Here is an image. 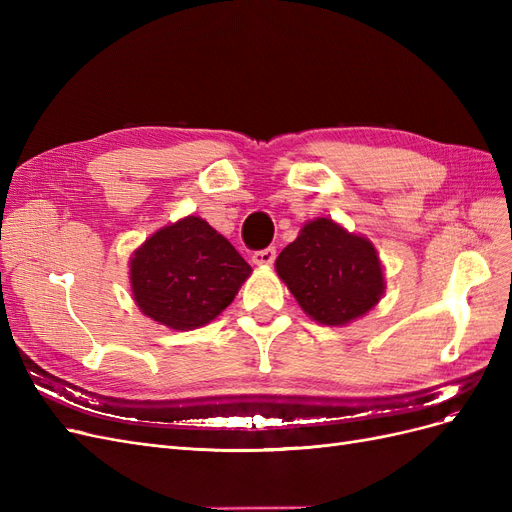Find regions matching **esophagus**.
<instances>
[{"label":"esophagus","instance_id":"1","mask_svg":"<svg viewBox=\"0 0 512 512\" xmlns=\"http://www.w3.org/2000/svg\"><path fill=\"white\" fill-rule=\"evenodd\" d=\"M273 260H275V247H265V250H258L252 256V262L258 267H269L273 265Z\"/></svg>","mask_w":512,"mask_h":512}]
</instances>
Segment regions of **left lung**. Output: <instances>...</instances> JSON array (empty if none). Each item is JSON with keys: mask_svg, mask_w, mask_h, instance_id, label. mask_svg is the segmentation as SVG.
<instances>
[{"mask_svg": "<svg viewBox=\"0 0 512 512\" xmlns=\"http://www.w3.org/2000/svg\"><path fill=\"white\" fill-rule=\"evenodd\" d=\"M275 269L303 312L327 327L365 316L384 292L376 247L329 218L307 222Z\"/></svg>", "mask_w": 512, "mask_h": 512, "instance_id": "1", "label": "left lung"}]
</instances>
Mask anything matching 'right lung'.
<instances>
[{
  "instance_id": "obj_1",
  "label": "right lung",
  "mask_w": 512,
  "mask_h": 512,
  "mask_svg": "<svg viewBox=\"0 0 512 512\" xmlns=\"http://www.w3.org/2000/svg\"><path fill=\"white\" fill-rule=\"evenodd\" d=\"M250 273L230 241L196 215L153 232L130 258L136 305L175 331L218 318Z\"/></svg>"
}]
</instances>
